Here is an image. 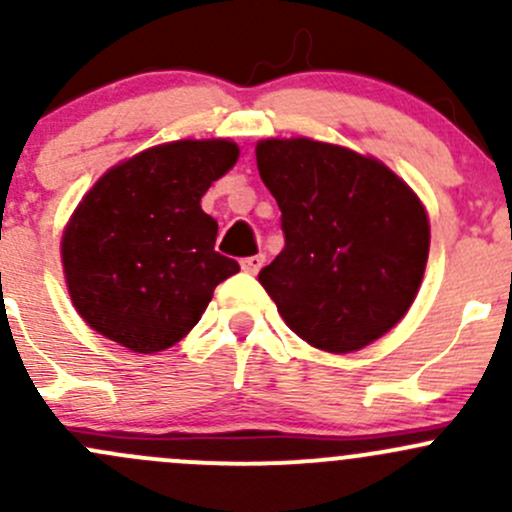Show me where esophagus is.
<instances>
[{"label":"esophagus","mask_w":512,"mask_h":512,"mask_svg":"<svg viewBox=\"0 0 512 512\" xmlns=\"http://www.w3.org/2000/svg\"><path fill=\"white\" fill-rule=\"evenodd\" d=\"M242 270L247 272V275H257V272L262 270V265H265V255H252V257H245V260L240 262Z\"/></svg>","instance_id":"1"}]
</instances>
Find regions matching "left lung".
Returning a JSON list of instances; mask_svg holds the SVG:
<instances>
[{
    "mask_svg": "<svg viewBox=\"0 0 512 512\" xmlns=\"http://www.w3.org/2000/svg\"><path fill=\"white\" fill-rule=\"evenodd\" d=\"M255 153L285 232L260 285L287 327L334 354L389 332L428 260V218L414 190L379 160L309 138H270Z\"/></svg>",
    "mask_w": 512,
    "mask_h": 512,
    "instance_id": "obj_1",
    "label": "left lung"
}]
</instances>
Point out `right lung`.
<instances>
[{
	"label": "right lung",
	"mask_w": 512,
	"mask_h": 512,
	"mask_svg": "<svg viewBox=\"0 0 512 512\" xmlns=\"http://www.w3.org/2000/svg\"><path fill=\"white\" fill-rule=\"evenodd\" d=\"M230 141H175L108 170L61 240L74 307L98 334L138 354L163 352L203 317L220 282L240 272L215 252L205 190L235 165Z\"/></svg>",
	"instance_id": "obj_1"
}]
</instances>
